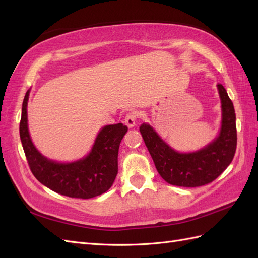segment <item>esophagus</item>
Wrapping results in <instances>:
<instances>
[{
  "mask_svg": "<svg viewBox=\"0 0 258 258\" xmlns=\"http://www.w3.org/2000/svg\"><path fill=\"white\" fill-rule=\"evenodd\" d=\"M136 120H138V114H136V112L132 111L125 115L124 122L128 126V127H133V126L136 124Z\"/></svg>",
  "mask_w": 258,
  "mask_h": 258,
  "instance_id": "1",
  "label": "esophagus"
}]
</instances>
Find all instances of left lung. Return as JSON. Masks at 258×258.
<instances>
[{
	"label": "left lung",
	"mask_w": 258,
	"mask_h": 258,
	"mask_svg": "<svg viewBox=\"0 0 258 258\" xmlns=\"http://www.w3.org/2000/svg\"><path fill=\"white\" fill-rule=\"evenodd\" d=\"M222 101V127L218 138L193 153H178L157 135L151 125L143 123L140 132L154 161L157 172L168 184L199 187L212 183L233 161L237 145L236 115L233 102L222 84L217 85Z\"/></svg>",
	"instance_id": "left-lung-1"
}]
</instances>
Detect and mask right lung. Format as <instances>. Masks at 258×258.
<instances>
[{
	"mask_svg": "<svg viewBox=\"0 0 258 258\" xmlns=\"http://www.w3.org/2000/svg\"><path fill=\"white\" fill-rule=\"evenodd\" d=\"M26 92L20 122V138L27 163L38 182L56 193L74 199H92L105 193L117 175V156L120 141L127 132L122 123L106 125L101 130L86 157L73 163L47 160L33 145L27 128Z\"/></svg>",
	"mask_w": 258,
	"mask_h": 258,
	"instance_id": "right-lung-1",
	"label": "right lung"
}]
</instances>
